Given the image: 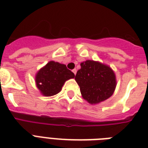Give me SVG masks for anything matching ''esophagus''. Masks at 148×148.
<instances>
[{
  "label": "esophagus",
  "instance_id": "1",
  "mask_svg": "<svg viewBox=\"0 0 148 148\" xmlns=\"http://www.w3.org/2000/svg\"><path fill=\"white\" fill-rule=\"evenodd\" d=\"M72 72H73V73H74V74H76V73H77V69H73V70H72Z\"/></svg>",
  "mask_w": 148,
  "mask_h": 148
}]
</instances>
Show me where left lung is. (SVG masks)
Segmentation results:
<instances>
[{
  "mask_svg": "<svg viewBox=\"0 0 148 148\" xmlns=\"http://www.w3.org/2000/svg\"><path fill=\"white\" fill-rule=\"evenodd\" d=\"M80 66L75 80L83 98L91 104H96L111 97L116 85V76L111 68L90 60L83 62Z\"/></svg>",
  "mask_w": 148,
  "mask_h": 148,
  "instance_id": "left-lung-1",
  "label": "left lung"
}]
</instances>
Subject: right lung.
Here are the masks:
<instances>
[{
	"label": "right lung",
	"instance_id": "add662e5",
	"mask_svg": "<svg viewBox=\"0 0 148 148\" xmlns=\"http://www.w3.org/2000/svg\"><path fill=\"white\" fill-rule=\"evenodd\" d=\"M74 77V74L66 65L49 62L37 73L36 83L41 93L50 97L59 93L66 80Z\"/></svg>",
	"mask_w": 148,
	"mask_h": 148
}]
</instances>
